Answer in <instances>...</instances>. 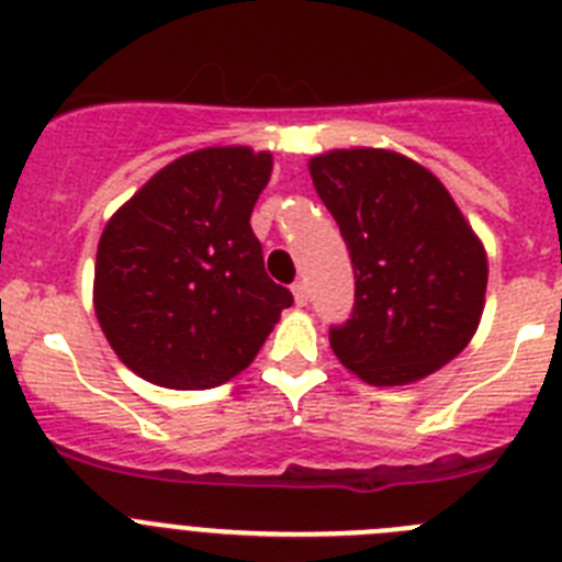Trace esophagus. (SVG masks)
Returning <instances> with one entry per match:
<instances>
[{
    "instance_id": "1",
    "label": "esophagus",
    "mask_w": 562,
    "mask_h": 562,
    "mask_svg": "<svg viewBox=\"0 0 562 562\" xmlns=\"http://www.w3.org/2000/svg\"><path fill=\"white\" fill-rule=\"evenodd\" d=\"M292 295H295L297 306H306V301H310V290H306L304 281H295V284H292Z\"/></svg>"
}]
</instances>
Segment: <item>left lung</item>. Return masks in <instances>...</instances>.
Instances as JSON below:
<instances>
[{
	"mask_svg": "<svg viewBox=\"0 0 562 562\" xmlns=\"http://www.w3.org/2000/svg\"><path fill=\"white\" fill-rule=\"evenodd\" d=\"M312 182L349 247L355 312L331 351L369 385H408L448 366L479 329L486 250L448 188L389 148H335Z\"/></svg>",
	"mask_w": 562,
	"mask_h": 562,
	"instance_id": "1",
	"label": "left lung"
}]
</instances>
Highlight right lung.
<instances>
[{
  "label": "right lung",
  "instance_id": "add662e5",
  "mask_svg": "<svg viewBox=\"0 0 562 562\" xmlns=\"http://www.w3.org/2000/svg\"><path fill=\"white\" fill-rule=\"evenodd\" d=\"M272 154L211 146L168 162L112 213L98 241V324L143 380L216 389L245 371L292 295L250 227Z\"/></svg>",
  "mask_w": 562,
  "mask_h": 562
}]
</instances>
